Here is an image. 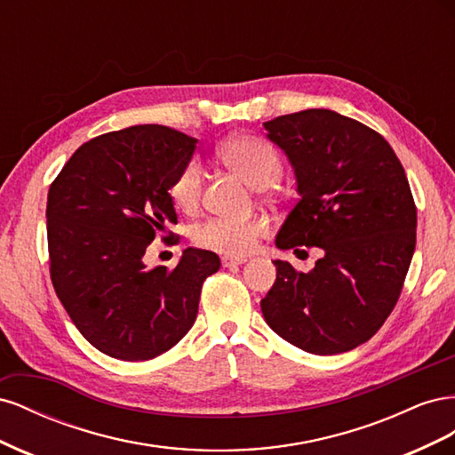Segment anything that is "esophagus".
I'll return each mask as SVG.
<instances>
[{"label": "esophagus", "mask_w": 455, "mask_h": 455, "mask_svg": "<svg viewBox=\"0 0 455 455\" xmlns=\"http://www.w3.org/2000/svg\"><path fill=\"white\" fill-rule=\"evenodd\" d=\"M244 258H239V256H224L222 258V266L224 267H233V266H241L244 264Z\"/></svg>", "instance_id": "obj_1"}]
</instances>
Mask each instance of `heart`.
I'll use <instances>...</instances> for the list:
<instances>
[{"instance_id": "b5f03b06", "label": "heart", "mask_w": 455, "mask_h": 455, "mask_svg": "<svg viewBox=\"0 0 455 455\" xmlns=\"http://www.w3.org/2000/svg\"><path fill=\"white\" fill-rule=\"evenodd\" d=\"M218 156L228 167L239 172L254 188L273 184L283 172V161L277 148L254 134L231 136L218 148ZM203 169L199 159H189L178 171L171 184V199L182 211H194L201 197ZM269 224L266 218H211L196 228L194 241L214 252L228 256H244L254 251L258 241L266 235Z\"/></svg>"}]
</instances>
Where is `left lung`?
I'll return each instance as SVG.
<instances>
[{
	"label": "left lung",
	"instance_id": "1",
	"mask_svg": "<svg viewBox=\"0 0 455 455\" xmlns=\"http://www.w3.org/2000/svg\"><path fill=\"white\" fill-rule=\"evenodd\" d=\"M291 161L299 201L275 244L319 246L309 273L275 259L259 301L283 339L313 355L355 349L374 336L401 296L416 249L418 212L401 161L383 136L332 112L304 109L266 121Z\"/></svg>",
	"mask_w": 455,
	"mask_h": 455
}]
</instances>
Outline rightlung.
I'll return each instance as SVG.
<instances>
[{
    "label": "right lung",
    "instance_id": "add662e5",
    "mask_svg": "<svg viewBox=\"0 0 455 455\" xmlns=\"http://www.w3.org/2000/svg\"><path fill=\"white\" fill-rule=\"evenodd\" d=\"M196 144L163 125L106 132L79 146L49 188L54 292L91 346L114 359L149 361L174 347L196 323L204 279L220 269L201 249H186L174 269L142 259L176 224L169 189Z\"/></svg>",
    "mask_w": 455,
    "mask_h": 455
}]
</instances>
